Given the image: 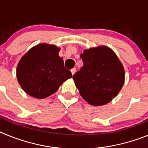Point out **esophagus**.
I'll use <instances>...</instances> for the list:
<instances>
[{"label":"esophagus","mask_w":148,"mask_h":148,"mask_svg":"<svg viewBox=\"0 0 148 148\" xmlns=\"http://www.w3.org/2000/svg\"><path fill=\"white\" fill-rule=\"evenodd\" d=\"M75 71H76V69H75V68H73V69H72L71 70V73H72V75H74V74H75Z\"/></svg>","instance_id":"obj_1"}]
</instances>
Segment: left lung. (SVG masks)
<instances>
[{
    "instance_id": "1",
    "label": "left lung",
    "mask_w": 148,
    "mask_h": 148,
    "mask_svg": "<svg viewBox=\"0 0 148 148\" xmlns=\"http://www.w3.org/2000/svg\"><path fill=\"white\" fill-rule=\"evenodd\" d=\"M83 66L73 75L81 95L89 104L104 105L119 92L125 70L113 50L107 47L91 48L81 55Z\"/></svg>"
}]
</instances>
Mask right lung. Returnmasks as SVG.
I'll use <instances>...</instances> for the list:
<instances>
[{"instance_id": "obj_1", "label": "right lung", "mask_w": 148, "mask_h": 148, "mask_svg": "<svg viewBox=\"0 0 148 148\" xmlns=\"http://www.w3.org/2000/svg\"><path fill=\"white\" fill-rule=\"evenodd\" d=\"M59 48L41 44L23 56L17 67V78L23 90L31 96L44 99L55 93L63 82L72 78L58 56Z\"/></svg>"}]
</instances>
